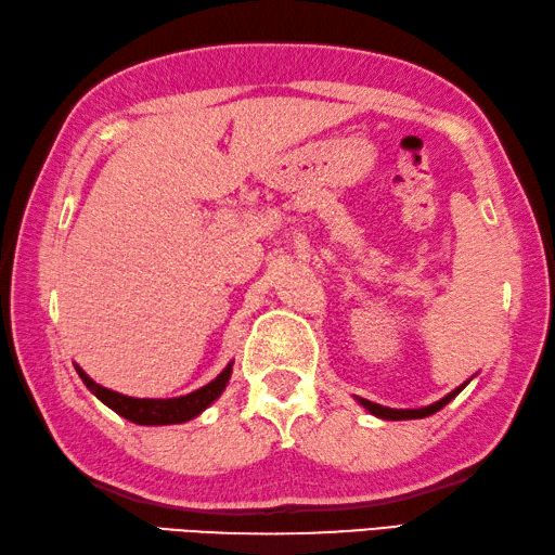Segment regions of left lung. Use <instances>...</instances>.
Listing matches in <instances>:
<instances>
[{
  "instance_id": "left-lung-1",
  "label": "left lung",
  "mask_w": 555,
  "mask_h": 555,
  "mask_svg": "<svg viewBox=\"0 0 555 555\" xmlns=\"http://www.w3.org/2000/svg\"><path fill=\"white\" fill-rule=\"evenodd\" d=\"M468 386V380L466 383H461V386L456 388V390H451L449 396H444L441 400H437V402H431V405H427V408H417V410H396V408H383V405H378V402H371V400H366V398H357L359 400V405H364L371 415H376V417H380V420H422V417H429V415H435V412H439L441 408L444 405H449V402L459 396V392Z\"/></svg>"
}]
</instances>
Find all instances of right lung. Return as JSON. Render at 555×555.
I'll return each instance as SVG.
<instances>
[{"instance_id": "right-lung-1", "label": "right lung", "mask_w": 555, "mask_h": 555, "mask_svg": "<svg viewBox=\"0 0 555 555\" xmlns=\"http://www.w3.org/2000/svg\"><path fill=\"white\" fill-rule=\"evenodd\" d=\"M75 369H77L79 378L85 380V386L92 390L106 408L118 412L120 417L135 422V425H147V427L155 425L157 427V425H181V422L194 420L208 405H214V402L220 398V392L225 390L230 374H233V361H230V364L223 371H220V374L214 380L206 383L204 388L189 392V396L167 398V400L124 396V392H116V390H108L104 386H99V383L89 378L77 364H75Z\"/></svg>"}]
</instances>
